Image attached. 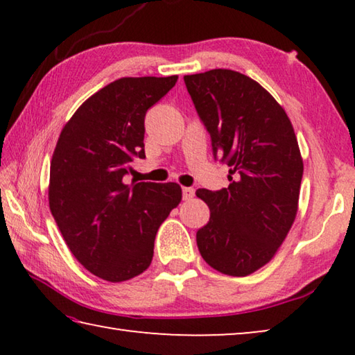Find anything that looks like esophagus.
<instances>
[{
    "instance_id": "obj_1",
    "label": "esophagus",
    "mask_w": 355,
    "mask_h": 355,
    "mask_svg": "<svg viewBox=\"0 0 355 355\" xmlns=\"http://www.w3.org/2000/svg\"><path fill=\"white\" fill-rule=\"evenodd\" d=\"M182 194H183V200H191L192 197H194V194H196V191L192 189V188H183V191H182Z\"/></svg>"
}]
</instances>
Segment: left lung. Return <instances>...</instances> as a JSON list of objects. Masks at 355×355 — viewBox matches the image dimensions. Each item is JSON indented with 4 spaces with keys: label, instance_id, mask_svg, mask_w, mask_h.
<instances>
[{
    "label": "left lung",
    "instance_id": "left-lung-1",
    "mask_svg": "<svg viewBox=\"0 0 355 355\" xmlns=\"http://www.w3.org/2000/svg\"><path fill=\"white\" fill-rule=\"evenodd\" d=\"M186 89L225 163L228 188L197 189L209 220L200 255L222 274L244 277L272 260L297 214L304 163L286 112L266 89L235 70L186 75Z\"/></svg>",
    "mask_w": 355,
    "mask_h": 355
}]
</instances>
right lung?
<instances>
[{
	"label": "right lung",
	"mask_w": 355,
	"mask_h": 355,
	"mask_svg": "<svg viewBox=\"0 0 355 355\" xmlns=\"http://www.w3.org/2000/svg\"><path fill=\"white\" fill-rule=\"evenodd\" d=\"M177 75L120 78L78 107L50 166L48 202L64 241L89 272L107 282L142 274L159 225L182 200L177 183H131L133 158H146L144 119Z\"/></svg>",
	"instance_id": "obj_1"
}]
</instances>
